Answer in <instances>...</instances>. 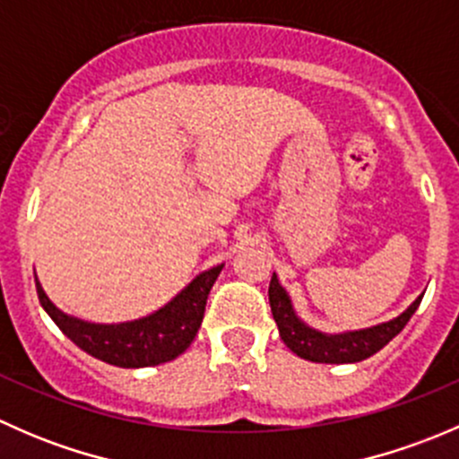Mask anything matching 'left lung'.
<instances>
[{
    "mask_svg": "<svg viewBox=\"0 0 459 459\" xmlns=\"http://www.w3.org/2000/svg\"><path fill=\"white\" fill-rule=\"evenodd\" d=\"M422 298L424 293L406 311H402L400 316L388 319V322L373 324V326L358 328V331L324 333L298 316L289 290L280 284L275 273H273L271 286H268L273 319L280 328V337L284 340V344L298 358L319 364H353L371 358L406 326V322L418 311Z\"/></svg>",
    "mask_w": 459,
    "mask_h": 459,
    "instance_id": "obj_1",
    "label": "left lung"
}]
</instances>
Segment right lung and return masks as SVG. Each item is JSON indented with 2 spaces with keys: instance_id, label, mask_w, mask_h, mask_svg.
<instances>
[{
  "instance_id": "add662e5",
  "label": "right lung",
  "mask_w": 459,
  "mask_h": 459,
  "mask_svg": "<svg viewBox=\"0 0 459 459\" xmlns=\"http://www.w3.org/2000/svg\"><path fill=\"white\" fill-rule=\"evenodd\" d=\"M224 264L202 271L191 284L184 286L170 302L148 316L117 324H100L68 316L55 307L41 289L35 273L37 295L41 308L59 326V331L75 342L82 351L106 364L122 368L157 367L175 359L195 340L204 319L208 293L215 284Z\"/></svg>"
}]
</instances>
